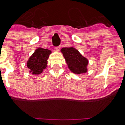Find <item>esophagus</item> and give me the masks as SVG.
<instances>
[{
    "mask_svg": "<svg viewBox=\"0 0 125 125\" xmlns=\"http://www.w3.org/2000/svg\"><path fill=\"white\" fill-rule=\"evenodd\" d=\"M55 49L57 51H60V46H57V47H55Z\"/></svg>",
    "mask_w": 125,
    "mask_h": 125,
    "instance_id": "obj_1",
    "label": "esophagus"
}]
</instances>
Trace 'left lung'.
<instances>
[{"instance_id": "8db88e82", "label": "left lung", "mask_w": 125, "mask_h": 125, "mask_svg": "<svg viewBox=\"0 0 125 125\" xmlns=\"http://www.w3.org/2000/svg\"><path fill=\"white\" fill-rule=\"evenodd\" d=\"M70 70L76 74L85 73L88 71V60L80 53L74 47H65L61 49Z\"/></svg>"}]
</instances>
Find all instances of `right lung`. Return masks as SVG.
Segmentation results:
<instances>
[{
    "instance_id": "obj_1",
    "label": "right lung",
    "mask_w": 125,
    "mask_h": 125,
    "mask_svg": "<svg viewBox=\"0 0 125 125\" xmlns=\"http://www.w3.org/2000/svg\"><path fill=\"white\" fill-rule=\"evenodd\" d=\"M51 51L47 49L37 48L27 61V67L32 74H40L47 66V60Z\"/></svg>"
}]
</instances>
